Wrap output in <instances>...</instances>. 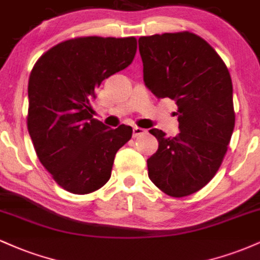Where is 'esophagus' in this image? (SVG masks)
Masks as SVG:
<instances>
[{
    "mask_svg": "<svg viewBox=\"0 0 260 260\" xmlns=\"http://www.w3.org/2000/svg\"><path fill=\"white\" fill-rule=\"evenodd\" d=\"M145 133V129H143V128L140 127H134L133 128V136L134 137H138V136H142V134Z\"/></svg>",
    "mask_w": 260,
    "mask_h": 260,
    "instance_id": "1",
    "label": "esophagus"
}]
</instances>
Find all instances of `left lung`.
Here are the masks:
<instances>
[{
    "label": "left lung",
    "instance_id": "obj_1",
    "mask_svg": "<svg viewBox=\"0 0 260 260\" xmlns=\"http://www.w3.org/2000/svg\"><path fill=\"white\" fill-rule=\"evenodd\" d=\"M145 85L177 104V136L149 131L159 148L147 161L159 189L182 198L207 186L221 166L235 127L232 80L225 62L199 35L165 32L139 38Z\"/></svg>",
    "mask_w": 260,
    "mask_h": 260
}]
</instances>
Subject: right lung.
<instances>
[{
    "mask_svg": "<svg viewBox=\"0 0 260 260\" xmlns=\"http://www.w3.org/2000/svg\"><path fill=\"white\" fill-rule=\"evenodd\" d=\"M136 52L134 37H79L55 45L32 67L28 131L40 162L67 192L88 194L103 187L117 150L132 138V127L110 129L94 120L90 100Z\"/></svg>",
    "mask_w": 260,
    "mask_h": 260,
    "instance_id": "add662e5",
    "label": "right lung"
}]
</instances>
